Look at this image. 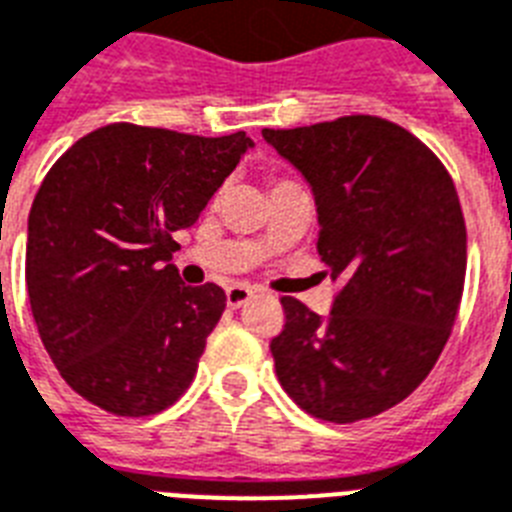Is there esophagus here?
Masks as SVG:
<instances>
[{"mask_svg": "<svg viewBox=\"0 0 512 512\" xmlns=\"http://www.w3.org/2000/svg\"><path fill=\"white\" fill-rule=\"evenodd\" d=\"M251 296H253V288H248V285H230V288H227V304H230L232 309L243 306Z\"/></svg>", "mask_w": 512, "mask_h": 512, "instance_id": "esophagus-1", "label": "esophagus"}]
</instances>
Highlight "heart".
Returning a JSON list of instances; mask_svg holds the SVG:
<instances>
[{"mask_svg":"<svg viewBox=\"0 0 512 512\" xmlns=\"http://www.w3.org/2000/svg\"><path fill=\"white\" fill-rule=\"evenodd\" d=\"M288 185H293V182H288V179H275V182H272V190H280V187H288Z\"/></svg>","mask_w":512,"mask_h":512,"instance_id":"heart-1","label":"heart"}]
</instances>
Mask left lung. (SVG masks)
I'll return each instance as SVG.
<instances>
[{"instance_id": "8db88e82", "label": "left lung", "mask_w": 512, "mask_h": 512, "mask_svg": "<svg viewBox=\"0 0 512 512\" xmlns=\"http://www.w3.org/2000/svg\"><path fill=\"white\" fill-rule=\"evenodd\" d=\"M264 140L312 185L317 251L341 280L327 317L282 296L280 386L327 423H357L415 391L457 320L468 235L455 182L423 142L378 116H343Z\"/></svg>"}]
</instances>
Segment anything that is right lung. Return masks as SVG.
I'll return each mask as SVG.
<instances>
[{"instance_id":"obj_1","label":"right lung","mask_w":512,"mask_h":512,"mask_svg":"<svg viewBox=\"0 0 512 512\" xmlns=\"http://www.w3.org/2000/svg\"><path fill=\"white\" fill-rule=\"evenodd\" d=\"M248 147L245 132L108 124L47 171L28 214V301L57 372L100 410L155 415L195 378L227 296L179 280L174 232L198 222Z\"/></svg>"}]
</instances>
